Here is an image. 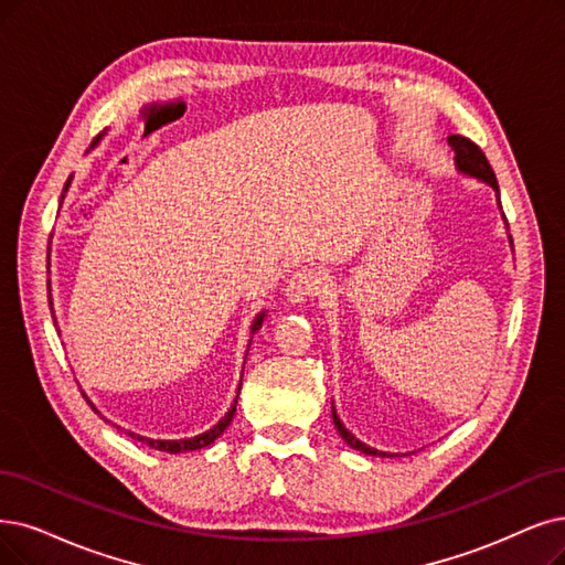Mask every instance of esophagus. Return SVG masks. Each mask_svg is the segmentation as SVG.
Instances as JSON below:
<instances>
[{
	"mask_svg": "<svg viewBox=\"0 0 565 565\" xmlns=\"http://www.w3.org/2000/svg\"><path fill=\"white\" fill-rule=\"evenodd\" d=\"M322 285H324V278L318 268L312 266L299 268L287 282V301L303 303L308 299H315L322 291Z\"/></svg>",
	"mask_w": 565,
	"mask_h": 565,
	"instance_id": "esophagus-1",
	"label": "esophagus"
}]
</instances>
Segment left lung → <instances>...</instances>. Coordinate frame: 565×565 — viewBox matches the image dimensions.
<instances>
[{
  "label": "left lung",
  "mask_w": 565,
  "mask_h": 565,
  "mask_svg": "<svg viewBox=\"0 0 565 565\" xmlns=\"http://www.w3.org/2000/svg\"><path fill=\"white\" fill-rule=\"evenodd\" d=\"M447 141H449V146H452V150H455V154H457V157H455L457 167H459L463 173L476 175V178L484 180V183H489L495 192H499V183H495V173H493L489 160H487L482 148H480L478 143H472L470 139L461 137V134H452V137H449ZM331 413H333V424H335V428H338V434H341V438H343L348 445H352L354 449H359V452H364V455L392 457V455H385V452H377V449H373V447L364 445L361 440H356V438L348 431V428L343 426V422H341V417L335 415V411H331Z\"/></svg>",
  "instance_id": "1"
}]
</instances>
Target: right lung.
Listing matches in <instances>:
<instances>
[{
    "label": "right lung",
    "instance_id": "obj_1",
    "mask_svg": "<svg viewBox=\"0 0 565 565\" xmlns=\"http://www.w3.org/2000/svg\"><path fill=\"white\" fill-rule=\"evenodd\" d=\"M66 185H70V180H66ZM49 299H51V297H49ZM51 306H53V303H51ZM262 322H264V312L255 320L253 331H257V329L262 327ZM236 403H238V396H236V401H234V405H232V411H230L227 415H224V417L211 428V431L201 434V436H194V438H188V440H150V438H143V436H137V434H129V436L141 440L143 445H148V447H152V449H160V452H169V455H175V452H192V449L209 447L217 436H222V431L230 426V422H232V417H234V413H236Z\"/></svg>",
    "mask_w": 565,
    "mask_h": 565
}]
</instances>
